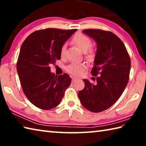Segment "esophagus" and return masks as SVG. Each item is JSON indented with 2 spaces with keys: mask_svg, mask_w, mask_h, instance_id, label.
I'll use <instances>...</instances> for the list:
<instances>
[{
  "mask_svg": "<svg viewBox=\"0 0 146 146\" xmlns=\"http://www.w3.org/2000/svg\"><path fill=\"white\" fill-rule=\"evenodd\" d=\"M77 80H78V78H76L75 77H72V82H75V81H76Z\"/></svg>",
  "mask_w": 146,
  "mask_h": 146,
  "instance_id": "esophagus-1",
  "label": "esophagus"
}]
</instances>
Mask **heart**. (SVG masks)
I'll return each instance as SVG.
<instances>
[{
    "instance_id": "heart-1",
    "label": "heart",
    "mask_w": 146,
    "mask_h": 146,
    "mask_svg": "<svg viewBox=\"0 0 146 146\" xmlns=\"http://www.w3.org/2000/svg\"><path fill=\"white\" fill-rule=\"evenodd\" d=\"M73 41L84 52H86L88 57H93L94 56V51L90 48L92 46V41L88 36L82 33H76L73 38ZM66 51V44H64L60 49V56L64 57ZM84 64H71L66 68V70L71 75L75 76H80L86 70Z\"/></svg>"
}]
</instances>
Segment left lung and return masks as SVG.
<instances>
[{
	"mask_svg": "<svg viewBox=\"0 0 146 146\" xmlns=\"http://www.w3.org/2000/svg\"><path fill=\"white\" fill-rule=\"evenodd\" d=\"M82 32L97 44L91 74L98 76L93 77L96 84L84 79L85 86L78 92V98L88 110L99 113L110 108L122 95L129 80L131 60L124 44L112 32L95 29Z\"/></svg>",
	"mask_w": 146,
	"mask_h": 146,
	"instance_id": "left-lung-1",
	"label": "left lung"
}]
</instances>
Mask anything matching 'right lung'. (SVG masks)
<instances>
[{
    "label": "right lung",
    "mask_w": 146,
    "mask_h": 146,
    "mask_svg": "<svg viewBox=\"0 0 146 146\" xmlns=\"http://www.w3.org/2000/svg\"><path fill=\"white\" fill-rule=\"evenodd\" d=\"M76 30L35 31L22 44L17 64L20 82L26 97L41 110L56 107L71 84L67 73L55 75L51 73L50 66L60 60L61 47Z\"/></svg>",
    "instance_id": "obj_1"
}]
</instances>
